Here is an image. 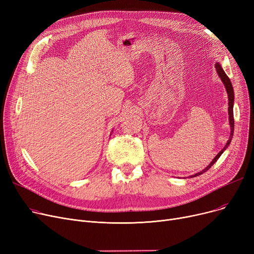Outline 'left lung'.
<instances>
[{
    "mask_svg": "<svg viewBox=\"0 0 254 254\" xmlns=\"http://www.w3.org/2000/svg\"><path fill=\"white\" fill-rule=\"evenodd\" d=\"M215 68H216V71H217L219 77L221 78L222 82H223V84H224V86L226 88V91H228V96H229V115H230L229 118H230V125H231V136H230V139H229L228 143H226V145L223 147V149L214 157V159H213V161L210 163V165L205 170H203L202 172H199V173H196V174H194L193 177L203 174V173L208 171L213 165H214L217 162V159L220 157V155L223 153V151L226 148H228V146L230 145V143H231V141L233 139V135H234V127H235L234 125H235V122H234V111H233V107H234V89H233V85H232V82H231L230 78L228 77V75L224 73V71L221 68V65L218 63H216Z\"/></svg>",
    "mask_w": 254,
    "mask_h": 254,
    "instance_id": "8db88e82",
    "label": "left lung"
}]
</instances>
